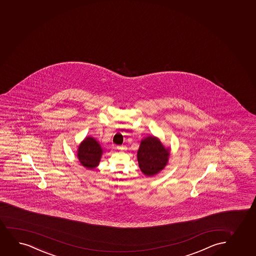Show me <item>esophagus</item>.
<instances>
[{
    "label": "esophagus",
    "instance_id": "esophagus-1",
    "mask_svg": "<svg viewBox=\"0 0 256 256\" xmlns=\"http://www.w3.org/2000/svg\"><path fill=\"white\" fill-rule=\"evenodd\" d=\"M117 149L118 150H125L126 146H117Z\"/></svg>",
    "mask_w": 256,
    "mask_h": 256
}]
</instances>
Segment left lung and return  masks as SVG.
I'll list each match as a JSON object with an SVG mask.
<instances>
[{
    "label": "left lung",
    "instance_id": "1",
    "mask_svg": "<svg viewBox=\"0 0 256 256\" xmlns=\"http://www.w3.org/2000/svg\"><path fill=\"white\" fill-rule=\"evenodd\" d=\"M169 150L154 136L146 137L140 142L137 158L142 172L146 176H154L168 164Z\"/></svg>",
    "mask_w": 256,
    "mask_h": 256
}]
</instances>
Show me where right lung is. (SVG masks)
Masks as SVG:
<instances>
[{
	"label": "right lung",
	"mask_w": 256,
	"mask_h": 256,
	"mask_svg": "<svg viewBox=\"0 0 256 256\" xmlns=\"http://www.w3.org/2000/svg\"><path fill=\"white\" fill-rule=\"evenodd\" d=\"M102 149L94 138L87 137L79 146L78 157L84 168L93 169L98 166L101 158Z\"/></svg>",
	"instance_id": "right-lung-1"
}]
</instances>
